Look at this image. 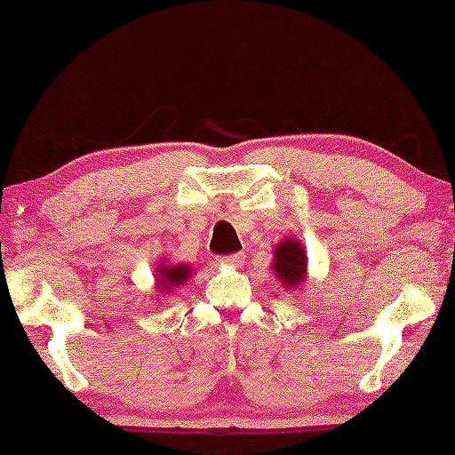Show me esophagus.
I'll list each match as a JSON object with an SVG mask.
<instances>
[{
    "mask_svg": "<svg viewBox=\"0 0 455 455\" xmlns=\"http://www.w3.org/2000/svg\"><path fill=\"white\" fill-rule=\"evenodd\" d=\"M220 266H230V267H239L243 264V255L241 253H230V255H222L219 258Z\"/></svg>",
    "mask_w": 455,
    "mask_h": 455,
    "instance_id": "obj_1",
    "label": "esophagus"
}]
</instances>
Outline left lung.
<instances>
[{"mask_svg":"<svg viewBox=\"0 0 455 455\" xmlns=\"http://www.w3.org/2000/svg\"><path fill=\"white\" fill-rule=\"evenodd\" d=\"M274 261L272 270L284 289H300L305 284L307 274V251L303 243L294 236H284L283 241L276 243V247L272 249Z\"/></svg>","mask_w":455,"mask_h":455,"instance_id":"1","label":"left lung"}]
</instances>
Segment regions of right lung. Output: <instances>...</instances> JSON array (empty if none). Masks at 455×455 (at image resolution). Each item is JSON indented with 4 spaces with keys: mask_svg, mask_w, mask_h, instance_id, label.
<instances>
[{
    "mask_svg": "<svg viewBox=\"0 0 455 455\" xmlns=\"http://www.w3.org/2000/svg\"><path fill=\"white\" fill-rule=\"evenodd\" d=\"M191 274H196L194 267L189 264H171L169 259H161L155 267V278H156V297L161 294H169L179 286H183L191 278Z\"/></svg>",
    "mask_w": 455,
    "mask_h": 455,
    "instance_id": "right-lung-1",
    "label": "right lung"
}]
</instances>
